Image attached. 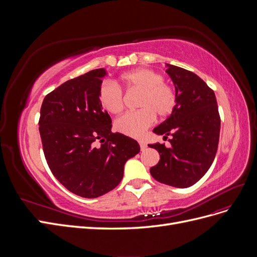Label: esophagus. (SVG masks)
Segmentation results:
<instances>
[{
	"label": "esophagus",
	"instance_id": "34e87169",
	"mask_svg": "<svg viewBox=\"0 0 257 257\" xmlns=\"http://www.w3.org/2000/svg\"><path fill=\"white\" fill-rule=\"evenodd\" d=\"M138 143H139V146H141V149L145 150L147 148V144L144 141H138Z\"/></svg>",
	"mask_w": 257,
	"mask_h": 257
}]
</instances>
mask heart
<instances>
[{
	"label": "heart",
	"mask_w": 257,
	"mask_h": 257,
	"mask_svg": "<svg viewBox=\"0 0 257 257\" xmlns=\"http://www.w3.org/2000/svg\"><path fill=\"white\" fill-rule=\"evenodd\" d=\"M120 80L130 91H141L137 107L141 109L121 115L114 122L115 130L131 137L142 136L155 121L168 118L177 105L174 89L164 82L158 72L149 68H136L120 76ZM98 100L104 109L116 114L123 109V93L118 85L105 81L98 89Z\"/></svg>",
	"instance_id": "heart-1"
}]
</instances>
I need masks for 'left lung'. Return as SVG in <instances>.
<instances>
[{
    "label": "left lung",
    "instance_id": "8db88e82",
    "mask_svg": "<svg viewBox=\"0 0 257 257\" xmlns=\"http://www.w3.org/2000/svg\"><path fill=\"white\" fill-rule=\"evenodd\" d=\"M167 65L177 95L173 113L153 132L164 138V144L149 145L158 150L160 161L150 168L155 180L175 188L195 184L211 166L219 145L221 119L212 89L199 77L184 68Z\"/></svg>",
    "mask_w": 257,
    "mask_h": 257
}]
</instances>
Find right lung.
Returning a JSON list of instances; mask_svg holds the SVG:
<instances>
[{
	"label": "right lung",
	"instance_id": "add662e5",
	"mask_svg": "<svg viewBox=\"0 0 257 257\" xmlns=\"http://www.w3.org/2000/svg\"><path fill=\"white\" fill-rule=\"evenodd\" d=\"M106 74L104 68L93 69L61 84L45 96L38 121L51 173L84 198L113 190L125 162L141 151L135 139L111 132L110 115L98 100Z\"/></svg>",
	"mask_w": 257,
	"mask_h": 257
}]
</instances>
